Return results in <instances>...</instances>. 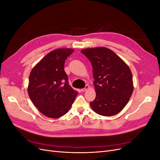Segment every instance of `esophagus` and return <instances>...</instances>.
I'll return each instance as SVG.
<instances>
[{
  "label": "esophagus",
  "instance_id": "obj_1",
  "mask_svg": "<svg viewBox=\"0 0 160 160\" xmlns=\"http://www.w3.org/2000/svg\"><path fill=\"white\" fill-rule=\"evenodd\" d=\"M89 86L88 85H85V88L82 89H81V91H87L88 89H89Z\"/></svg>",
  "mask_w": 160,
  "mask_h": 160
}]
</instances>
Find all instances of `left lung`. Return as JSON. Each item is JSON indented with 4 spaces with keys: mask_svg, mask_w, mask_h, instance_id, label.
Listing matches in <instances>:
<instances>
[{
    "mask_svg": "<svg viewBox=\"0 0 160 160\" xmlns=\"http://www.w3.org/2000/svg\"><path fill=\"white\" fill-rule=\"evenodd\" d=\"M93 67L96 98L90 102L96 113L112 116L127 105L133 90L129 67L108 48H89L81 51Z\"/></svg>",
    "mask_w": 160,
    "mask_h": 160,
    "instance_id": "1",
    "label": "left lung"
}]
</instances>
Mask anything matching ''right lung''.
Segmentation results:
<instances>
[{
    "label": "right lung",
    "instance_id": "right-lung-1",
    "mask_svg": "<svg viewBox=\"0 0 160 160\" xmlns=\"http://www.w3.org/2000/svg\"><path fill=\"white\" fill-rule=\"evenodd\" d=\"M74 51L58 49L50 52L32 69L28 93L33 104L50 118H59L68 112L78 92L69 84L65 62Z\"/></svg>",
    "mask_w": 160,
    "mask_h": 160
}]
</instances>
